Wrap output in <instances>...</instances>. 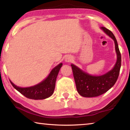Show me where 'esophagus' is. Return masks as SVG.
Wrapping results in <instances>:
<instances>
[{"mask_svg":"<svg viewBox=\"0 0 130 130\" xmlns=\"http://www.w3.org/2000/svg\"><path fill=\"white\" fill-rule=\"evenodd\" d=\"M72 61H73V58H72V57L68 56V57H67V58H65V61L67 62H72Z\"/></svg>","mask_w":130,"mask_h":130,"instance_id":"obj_1","label":"esophagus"}]
</instances>
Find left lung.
I'll use <instances>...</instances> for the list:
<instances>
[{"label":"left lung","mask_w":130,"mask_h":130,"mask_svg":"<svg viewBox=\"0 0 130 130\" xmlns=\"http://www.w3.org/2000/svg\"><path fill=\"white\" fill-rule=\"evenodd\" d=\"M108 36L114 41L117 61L112 69L102 76H92L73 64L71 65L78 93L85 98L99 96L107 92L115 84L119 75L121 67V54L115 37L111 31L101 27Z\"/></svg>","instance_id":"left-lung-1"}]
</instances>
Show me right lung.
I'll return each instance as SVG.
<instances>
[{
    "mask_svg": "<svg viewBox=\"0 0 130 130\" xmlns=\"http://www.w3.org/2000/svg\"><path fill=\"white\" fill-rule=\"evenodd\" d=\"M62 66L61 63L52 69L47 78L34 86L21 88L15 85L10 81L13 87L27 98L34 100H42L49 98L53 93L57 75Z\"/></svg>",
    "mask_w": 130,
    "mask_h": 130,
    "instance_id": "right-lung-1",
    "label": "right lung"
}]
</instances>
